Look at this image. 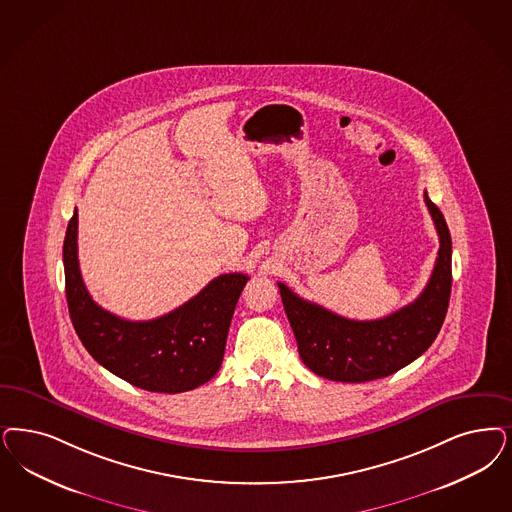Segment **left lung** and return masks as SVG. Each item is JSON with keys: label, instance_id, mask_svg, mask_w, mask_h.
I'll list each match as a JSON object with an SVG mask.
<instances>
[{"label": "left lung", "instance_id": "left-lung-1", "mask_svg": "<svg viewBox=\"0 0 512 512\" xmlns=\"http://www.w3.org/2000/svg\"><path fill=\"white\" fill-rule=\"evenodd\" d=\"M439 232V255L422 295L386 318L355 321L300 299L278 283L302 363L335 382L386 378L418 359L439 335L452 289V238L441 210L423 194Z\"/></svg>", "mask_w": 512, "mask_h": 512}]
</instances>
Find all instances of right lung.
Segmentation results:
<instances>
[{"label": "right lung", "mask_w": 512, "mask_h": 512, "mask_svg": "<svg viewBox=\"0 0 512 512\" xmlns=\"http://www.w3.org/2000/svg\"><path fill=\"white\" fill-rule=\"evenodd\" d=\"M66 299L75 333L87 352L136 388L181 393L212 380L225 355L230 319L246 274H221L166 316L128 321L98 306L77 259V210L64 238Z\"/></svg>", "instance_id": "right-lung-1"}]
</instances>
